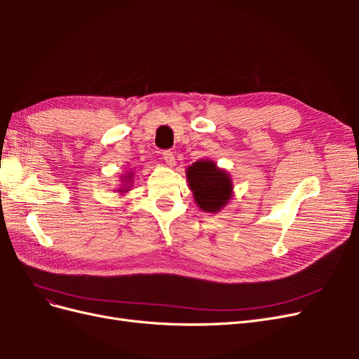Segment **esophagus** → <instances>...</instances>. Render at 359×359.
<instances>
[{
  "label": "esophagus",
  "instance_id": "obj_1",
  "mask_svg": "<svg viewBox=\"0 0 359 359\" xmlns=\"http://www.w3.org/2000/svg\"><path fill=\"white\" fill-rule=\"evenodd\" d=\"M163 160H165V163H166V165L168 166H170V168H173V166H175V156H173V153H172V151H163Z\"/></svg>",
  "mask_w": 359,
  "mask_h": 359
}]
</instances>
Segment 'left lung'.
Instances as JSON below:
<instances>
[{"mask_svg": "<svg viewBox=\"0 0 359 359\" xmlns=\"http://www.w3.org/2000/svg\"><path fill=\"white\" fill-rule=\"evenodd\" d=\"M189 187L194 202L206 212H219L232 198V180L211 160L194 161L187 168Z\"/></svg>", "mask_w": 359, "mask_h": 359, "instance_id": "8db88e82", "label": "left lung"}]
</instances>
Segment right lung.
I'll use <instances>...</instances> for the list:
<instances>
[{
	"instance_id": "obj_1",
	"label": "right lung",
	"mask_w": 359,
	"mask_h": 359,
	"mask_svg": "<svg viewBox=\"0 0 359 359\" xmlns=\"http://www.w3.org/2000/svg\"><path fill=\"white\" fill-rule=\"evenodd\" d=\"M130 181H132V173H128V175H126L124 178H123V182H124V187L123 189H119L118 191L119 193H126V191H128V184L127 182H130Z\"/></svg>"
}]
</instances>
